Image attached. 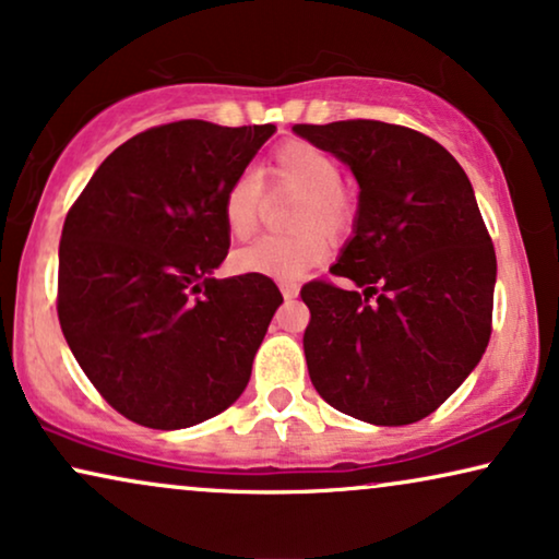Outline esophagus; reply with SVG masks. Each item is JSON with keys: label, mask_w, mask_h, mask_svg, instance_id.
<instances>
[{"label": "esophagus", "mask_w": 559, "mask_h": 559, "mask_svg": "<svg viewBox=\"0 0 559 559\" xmlns=\"http://www.w3.org/2000/svg\"><path fill=\"white\" fill-rule=\"evenodd\" d=\"M281 294H284V299H296V294H299V286H296V284H281Z\"/></svg>", "instance_id": "obj_1"}]
</instances>
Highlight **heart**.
<instances>
[{
  "label": "heart",
  "mask_w": 559,
  "mask_h": 559,
  "mask_svg": "<svg viewBox=\"0 0 559 559\" xmlns=\"http://www.w3.org/2000/svg\"><path fill=\"white\" fill-rule=\"evenodd\" d=\"M271 189L299 191L288 212L294 235L263 237L237 250L235 271L265 275L273 281H296L326 258V237H340L353 227L355 202L342 186V168L334 155L307 140H292L275 147L263 170ZM263 206V183L242 174L225 193V225L237 240H248L258 229Z\"/></svg>",
  "instance_id": "b5f03b06"
}]
</instances>
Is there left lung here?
Here are the masks:
<instances>
[{
	"label": "left lung",
	"mask_w": 559,
	"mask_h": 559,
	"mask_svg": "<svg viewBox=\"0 0 559 559\" xmlns=\"http://www.w3.org/2000/svg\"><path fill=\"white\" fill-rule=\"evenodd\" d=\"M360 183L355 235L332 275L301 288L309 378L326 404L381 427L440 408L486 353L496 250L460 163L378 119L294 124Z\"/></svg>",
	"instance_id": "left-lung-1"
}]
</instances>
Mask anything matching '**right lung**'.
Listing matches in <instances>:
<instances>
[{"instance_id": "add662e5", "label": "right lung", "mask_w": 559, "mask_h": 559, "mask_svg": "<svg viewBox=\"0 0 559 559\" xmlns=\"http://www.w3.org/2000/svg\"><path fill=\"white\" fill-rule=\"evenodd\" d=\"M275 132L158 124L96 168L66 214L58 322L102 399L151 429L235 404L284 296L265 275L212 278L229 250L225 193Z\"/></svg>"}]
</instances>
